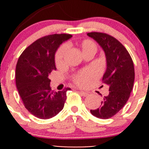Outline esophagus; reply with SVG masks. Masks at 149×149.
Returning a JSON list of instances; mask_svg holds the SVG:
<instances>
[{"mask_svg":"<svg viewBox=\"0 0 149 149\" xmlns=\"http://www.w3.org/2000/svg\"><path fill=\"white\" fill-rule=\"evenodd\" d=\"M79 93H80L82 96H84V97H86V96L88 95V93L85 92V91H79Z\"/></svg>","mask_w":149,"mask_h":149,"instance_id":"obj_1","label":"esophagus"}]
</instances>
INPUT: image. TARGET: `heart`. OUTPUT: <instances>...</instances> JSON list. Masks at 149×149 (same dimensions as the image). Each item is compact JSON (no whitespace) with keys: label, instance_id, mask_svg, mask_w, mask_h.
Returning a JSON list of instances; mask_svg holds the SVG:
<instances>
[{"label":"heart","instance_id":"obj_1","mask_svg":"<svg viewBox=\"0 0 149 149\" xmlns=\"http://www.w3.org/2000/svg\"><path fill=\"white\" fill-rule=\"evenodd\" d=\"M90 47L97 48V47H96V45L93 42H91V40H84L83 42H82V49H83V51ZM67 45H63L57 50L55 55V61L57 65H59V64H61L63 62L65 52L67 50ZM93 76H94V72L92 70H83V71L75 75L73 77V81L75 84L80 86H86L87 84L89 83L90 81L92 79Z\"/></svg>","mask_w":149,"mask_h":149}]
</instances>
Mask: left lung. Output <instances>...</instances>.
Returning a JSON list of instances; mask_svg holds the SVG:
<instances>
[{"mask_svg": "<svg viewBox=\"0 0 149 149\" xmlns=\"http://www.w3.org/2000/svg\"><path fill=\"white\" fill-rule=\"evenodd\" d=\"M100 44L105 52L107 70L103 83L109 86V94L104 97L99 108L91 109L94 116L109 119L125 106L130 97L135 79L133 60L126 48L116 38L103 32L87 34Z\"/></svg>", "mask_w": 149, "mask_h": 149, "instance_id": "obj_1", "label": "left lung"}]
</instances>
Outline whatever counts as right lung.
Here are the masks:
<instances>
[{"instance_id":"right-lung-1","label":"right lung","mask_w":149,"mask_h":149,"mask_svg":"<svg viewBox=\"0 0 149 149\" xmlns=\"http://www.w3.org/2000/svg\"><path fill=\"white\" fill-rule=\"evenodd\" d=\"M72 37L55 34L36 40L24 50L16 67V84L25 108L40 119H49L58 115L66 100V91H53L49 75L56 70L55 53L60 45Z\"/></svg>"}]
</instances>
